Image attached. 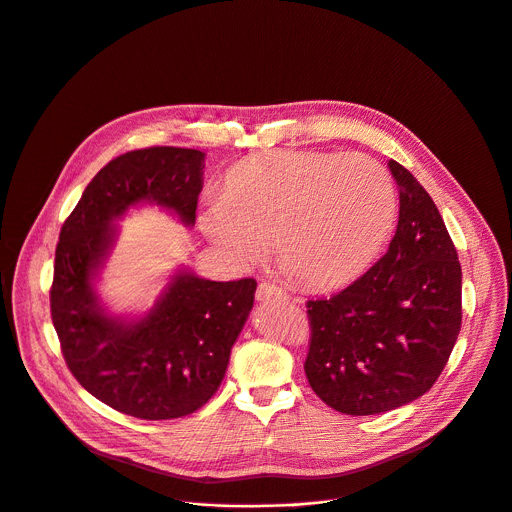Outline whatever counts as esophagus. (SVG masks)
<instances>
[{"instance_id":"1","label":"esophagus","mask_w":512,"mask_h":512,"mask_svg":"<svg viewBox=\"0 0 512 512\" xmlns=\"http://www.w3.org/2000/svg\"><path fill=\"white\" fill-rule=\"evenodd\" d=\"M257 300L259 302H269V300H287V294L285 291L281 289V287H277V285H273V283H259V287H257Z\"/></svg>"}]
</instances>
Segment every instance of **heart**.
<instances>
[{
    "instance_id": "obj_1",
    "label": "heart",
    "mask_w": 512,
    "mask_h": 512,
    "mask_svg": "<svg viewBox=\"0 0 512 512\" xmlns=\"http://www.w3.org/2000/svg\"><path fill=\"white\" fill-rule=\"evenodd\" d=\"M397 214L389 172L373 158L273 150L237 162L206 200L204 233L239 263L273 239L279 265L312 289L340 287L383 249Z\"/></svg>"
}]
</instances>
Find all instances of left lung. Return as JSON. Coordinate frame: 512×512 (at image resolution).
Wrapping results in <instances>:
<instances>
[{
	"label": "left lung",
	"instance_id": "8db88e82",
	"mask_svg": "<svg viewBox=\"0 0 512 512\" xmlns=\"http://www.w3.org/2000/svg\"><path fill=\"white\" fill-rule=\"evenodd\" d=\"M399 223L387 253L328 300L308 302L310 387L346 415H377L427 393L462 326V267L444 218L395 160Z\"/></svg>",
	"mask_w": 512,
	"mask_h": 512
}]
</instances>
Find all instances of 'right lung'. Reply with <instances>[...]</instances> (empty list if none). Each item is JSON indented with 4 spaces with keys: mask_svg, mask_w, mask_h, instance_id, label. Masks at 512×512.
<instances>
[{
    "mask_svg": "<svg viewBox=\"0 0 512 512\" xmlns=\"http://www.w3.org/2000/svg\"><path fill=\"white\" fill-rule=\"evenodd\" d=\"M204 154L148 148L111 160L64 221L50 312L70 373L105 405L139 419H176L221 387L257 281H210L180 267L141 316L109 314L97 294L129 208L154 204L194 227Z\"/></svg>",
    "mask_w": 512,
    "mask_h": 512,
    "instance_id": "1",
    "label": "right lung"
}]
</instances>
